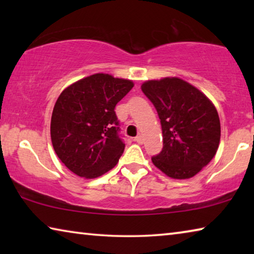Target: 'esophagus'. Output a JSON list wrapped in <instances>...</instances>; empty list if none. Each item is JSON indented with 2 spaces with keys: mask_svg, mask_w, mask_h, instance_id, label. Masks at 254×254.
Listing matches in <instances>:
<instances>
[{
  "mask_svg": "<svg viewBox=\"0 0 254 254\" xmlns=\"http://www.w3.org/2000/svg\"><path fill=\"white\" fill-rule=\"evenodd\" d=\"M134 141H135V142L139 143V144H142V143H143V137H142V135H136V136L134 137Z\"/></svg>",
  "mask_w": 254,
  "mask_h": 254,
  "instance_id": "34e87169",
  "label": "esophagus"
}]
</instances>
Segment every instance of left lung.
<instances>
[{
  "label": "left lung",
  "mask_w": 254,
  "mask_h": 254,
  "mask_svg": "<svg viewBox=\"0 0 254 254\" xmlns=\"http://www.w3.org/2000/svg\"><path fill=\"white\" fill-rule=\"evenodd\" d=\"M158 112L163 148L151 158L168 177L188 179L207 166L218 149L221 123L212 102L178 77L148 80L141 86Z\"/></svg>",
  "instance_id": "8db88e82"
}]
</instances>
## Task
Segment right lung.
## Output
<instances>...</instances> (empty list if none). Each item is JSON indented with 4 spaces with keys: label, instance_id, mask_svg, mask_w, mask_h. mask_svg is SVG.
Masks as SVG:
<instances>
[{
    "label": "right lung",
    "instance_id": "obj_1",
    "mask_svg": "<svg viewBox=\"0 0 254 254\" xmlns=\"http://www.w3.org/2000/svg\"><path fill=\"white\" fill-rule=\"evenodd\" d=\"M128 79L94 74L68 86L56 102L50 123L58 158L79 177L96 178L114 168L126 148L115 106L131 91Z\"/></svg>",
    "mask_w": 254,
    "mask_h": 254
}]
</instances>
